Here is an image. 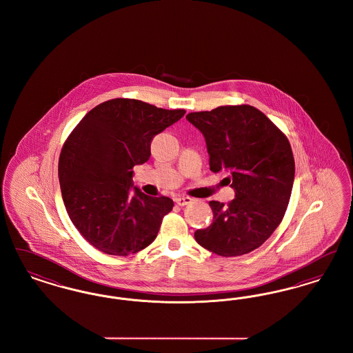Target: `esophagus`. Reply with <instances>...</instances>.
Instances as JSON below:
<instances>
[{
	"label": "esophagus",
	"instance_id": "34e87169",
	"mask_svg": "<svg viewBox=\"0 0 353 353\" xmlns=\"http://www.w3.org/2000/svg\"><path fill=\"white\" fill-rule=\"evenodd\" d=\"M174 201L177 205H180V206H184V205H188V203H190V202L193 201V199H190V197H177V199H174Z\"/></svg>",
	"mask_w": 353,
	"mask_h": 353
}]
</instances>
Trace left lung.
Returning <instances> with one entry per match:
<instances>
[{
	"instance_id": "left-lung-1",
	"label": "left lung",
	"mask_w": 353,
	"mask_h": 353,
	"mask_svg": "<svg viewBox=\"0 0 353 353\" xmlns=\"http://www.w3.org/2000/svg\"><path fill=\"white\" fill-rule=\"evenodd\" d=\"M203 134L209 165L234 189L225 205L210 201L213 222L199 229V245L221 256L258 249L279 226L290 201L295 161L285 134L252 105H221L186 115Z\"/></svg>"
}]
</instances>
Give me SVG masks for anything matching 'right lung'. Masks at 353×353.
<instances>
[{
  "label": "right lung",
  "instance_id": "1",
  "mask_svg": "<svg viewBox=\"0 0 353 353\" xmlns=\"http://www.w3.org/2000/svg\"><path fill=\"white\" fill-rule=\"evenodd\" d=\"M184 110L136 99H111L92 108L62 148L58 176L68 217L99 252L127 256L150 246L173 208L134 186V165L151 156L153 137Z\"/></svg>",
  "mask_w": 353,
  "mask_h": 353
}]
</instances>
